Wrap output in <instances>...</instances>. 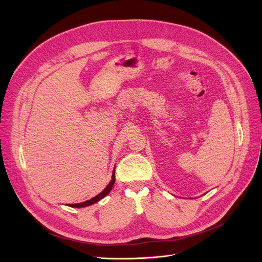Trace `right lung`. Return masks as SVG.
Returning <instances> with one entry per match:
<instances>
[{"label": "right lung", "instance_id": "obj_1", "mask_svg": "<svg viewBox=\"0 0 262 262\" xmlns=\"http://www.w3.org/2000/svg\"><path fill=\"white\" fill-rule=\"evenodd\" d=\"M114 183H115V170H114V172H113V175H112V180H111V182L107 184L106 188H105L100 194H98L97 196L93 197L92 199H90V201H86V202L80 203V204H71V205H69V206H70V207H73V208H81V207L91 206V205H93V204H95V203L100 201V199H102L104 196H106V195L110 193V191L112 190V188H113Z\"/></svg>", "mask_w": 262, "mask_h": 262}]
</instances>
